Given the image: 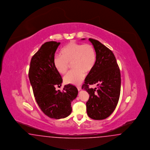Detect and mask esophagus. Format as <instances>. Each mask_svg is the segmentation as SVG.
<instances>
[{"mask_svg":"<svg viewBox=\"0 0 150 150\" xmlns=\"http://www.w3.org/2000/svg\"><path fill=\"white\" fill-rule=\"evenodd\" d=\"M77 88H78V90L79 91H80L81 89V88L80 86H77Z\"/></svg>","mask_w":150,"mask_h":150,"instance_id":"obj_1","label":"esophagus"}]
</instances>
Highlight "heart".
Returning a JSON list of instances; mask_svg holds the SVG:
<instances>
[{"label":"heart","instance_id":"obj_1","mask_svg":"<svg viewBox=\"0 0 150 150\" xmlns=\"http://www.w3.org/2000/svg\"><path fill=\"white\" fill-rule=\"evenodd\" d=\"M61 55L53 58L54 66L61 74L67 71L71 64L72 68L64 77L67 84L78 85L84 78L86 73L92 71L97 61L96 50L90 44L70 42L61 51Z\"/></svg>","mask_w":150,"mask_h":150}]
</instances>
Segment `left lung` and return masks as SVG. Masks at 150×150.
I'll return each mask as SVG.
<instances>
[{
  "label": "left lung",
  "mask_w": 150,
  "mask_h": 150,
  "mask_svg": "<svg viewBox=\"0 0 150 150\" xmlns=\"http://www.w3.org/2000/svg\"><path fill=\"white\" fill-rule=\"evenodd\" d=\"M89 40L96 50L97 61L92 71L86 76L82 89L89 94L86 103L88 116L94 120H103L114 112L117 105L121 89L120 71L111 50L96 39ZM94 84L98 88H89Z\"/></svg>",
  "instance_id": "obj_1"
}]
</instances>
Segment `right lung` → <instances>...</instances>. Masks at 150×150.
<instances>
[{"mask_svg":"<svg viewBox=\"0 0 150 150\" xmlns=\"http://www.w3.org/2000/svg\"><path fill=\"white\" fill-rule=\"evenodd\" d=\"M60 43L51 41L43 44L32 57L29 78L36 101L43 113L52 119L64 118L71 114V102L77 97L78 91L71 84L60 87L62 79L56 69L53 58Z\"/></svg>","mask_w":150,"mask_h":150,"instance_id":"1","label":"right lung"}]
</instances>
